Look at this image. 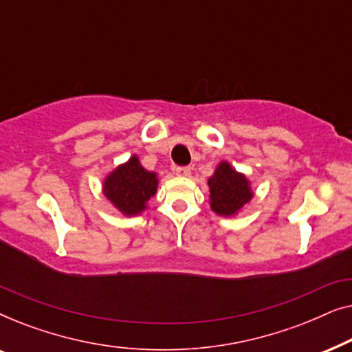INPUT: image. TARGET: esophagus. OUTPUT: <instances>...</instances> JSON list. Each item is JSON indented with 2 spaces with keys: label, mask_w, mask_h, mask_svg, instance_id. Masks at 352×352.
<instances>
[{
  "label": "esophagus",
  "mask_w": 352,
  "mask_h": 352,
  "mask_svg": "<svg viewBox=\"0 0 352 352\" xmlns=\"http://www.w3.org/2000/svg\"><path fill=\"white\" fill-rule=\"evenodd\" d=\"M175 173L177 176H189L190 175V166H176Z\"/></svg>",
  "instance_id": "obj_1"
}]
</instances>
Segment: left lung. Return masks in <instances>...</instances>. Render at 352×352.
I'll list each match as a JSON object with an SVG mask.
<instances>
[{
  "mask_svg": "<svg viewBox=\"0 0 352 352\" xmlns=\"http://www.w3.org/2000/svg\"><path fill=\"white\" fill-rule=\"evenodd\" d=\"M208 187L211 210L221 216L235 214L253 197L247 177L235 171L228 162L219 163L208 179Z\"/></svg>",
  "mask_w": 352,
  "mask_h": 352,
  "instance_id": "8db88e82",
  "label": "left lung"
}]
</instances>
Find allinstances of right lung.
Here are the masks:
<instances>
[{"mask_svg":"<svg viewBox=\"0 0 352 352\" xmlns=\"http://www.w3.org/2000/svg\"><path fill=\"white\" fill-rule=\"evenodd\" d=\"M157 175L141 166L133 155L124 165L110 173L104 182V195L122 211L133 216L146 210V204L157 192Z\"/></svg>","mask_w":352,"mask_h":352,"instance_id":"right-lung-1","label":"right lung"}]
</instances>
